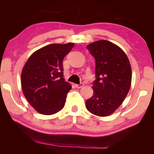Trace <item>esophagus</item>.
<instances>
[{"instance_id": "esophagus-1", "label": "esophagus", "mask_w": 154, "mask_h": 154, "mask_svg": "<svg viewBox=\"0 0 154 154\" xmlns=\"http://www.w3.org/2000/svg\"><path fill=\"white\" fill-rule=\"evenodd\" d=\"M83 85H84V83L83 82H80L79 84H76L75 85V87L77 88H81L82 87H83Z\"/></svg>"}]
</instances>
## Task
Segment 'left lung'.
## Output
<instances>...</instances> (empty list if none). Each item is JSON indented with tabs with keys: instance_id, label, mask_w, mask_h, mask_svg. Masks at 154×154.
<instances>
[{
	"instance_id": "1",
	"label": "left lung",
	"mask_w": 154,
	"mask_h": 154,
	"mask_svg": "<svg viewBox=\"0 0 154 154\" xmlns=\"http://www.w3.org/2000/svg\"><path fill=\"white\" fill-rule=\"evenodd\" d=\"M95 60L93 95L86 100L90 112L106 116L122 103L130 88L132 70L130 61L119 46L107 40H98L87 46Z\"/></svg>"
}]
</instances>
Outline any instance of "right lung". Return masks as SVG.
I'll return each instance as SVG.
<instances>
[{
  "label": "right lung",
  "instance_id": "add662e5",
  "mask_svg": "<svg viewBox=\"0 0 154 154\" xmlns=\"http://www.w3.org/2000/svg\"><path fill=\"white\" fill-rule=\"evenodd\" d=\"M74 45L69 43L46 45L33 53L23 68V93L40 114L51 115L64 106L72 86L63 77V59Z\"/></svg>",
  "mask_w": 154,
  "mask_h": 154
}]
</instances>
